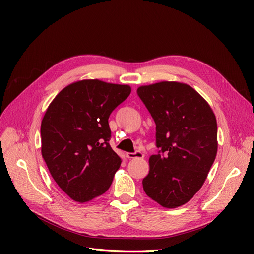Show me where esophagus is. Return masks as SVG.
I'll return each mask as SVG.
<instances>
[{
	"label": "esophagus",
	"mask_w": 254,
	"mask_h": 254,
	"mask_svg": "<svg viewBox=\"0 0 254 254\" xmlns=\"http://www.w3.org/2000/svg\"><path fill=\"white\" fill-rule=\"evenodd\" d=\"M127 158L129 159H135V158H139V159H143L144 158V153L141 150H136L134 152H127Z\"/></svg>",
	"instance_id": "1"
}]
</instances>
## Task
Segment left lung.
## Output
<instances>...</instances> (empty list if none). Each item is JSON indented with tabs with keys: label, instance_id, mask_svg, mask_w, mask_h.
Returning <instances> with one entry per match:
<instances>
[{
	"label": "left lung",
	"instance_id": "8db88e82",
	"mask_svg": "<svg viewBox=\"0 0 254 254\" xmlns=\"http://www.w3.org/2000/svg\"><path fill=\"white\" fill-rule=\"evenodd\" d=\"M156 123L157 155L143 179L146 195L168 209L187 203L200 190L217 153L216 118L186 83L162 81L136 90Z\"/></svg>",
	"mask_w": 254,
	"mask_h": 254
}]
</instances>
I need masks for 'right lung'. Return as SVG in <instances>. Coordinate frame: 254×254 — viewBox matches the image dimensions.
<instances>
[{"label": "right lung", "mask_w": 254, "mask_h": 254, "mask_svg": "<svg viewBox=\"0 0 254 254\" xmlns=\"http://www.w3.org/2000/svg\"><path fill=\"white\" fill-rule=\"evenodd\" d=\"M131 88L98 79L74 82L61 90L41 123V152L59 188L83 203L103 195L120 168L109 141L111 112Z\"/></svg>", "instance_id": "obj_1"}]
</instances>
